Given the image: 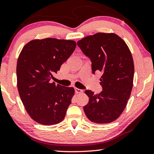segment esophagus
Returning a JSON list of instances; mask_svg holds the SVG:
<instances>
[{"label":"esophagus","instance_id":"esophagus-1","mask_svg":"<svg viewBox=\"0 0 154 154\" xmlns=\"http://www.w3.org/2000/svg\"><path fill=\"white\" fill-rule=\"evenodd\" d=\"M75 92H76L77 94H82V93L84 92L83 90L79 89V88H75Z\"/></svg>","mask_w":154,"mask_h":154}]
</instances>
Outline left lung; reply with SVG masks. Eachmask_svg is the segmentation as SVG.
Returning <instances> with one entry per match:
<instances>
[{"label": "left lung", "instance_id": "8db88e82", "mask_svg": "<svg viewBox=\"0 0 154 154\" xmlns=\"http://www.w3.org/2000/svg\"><path fill=\"white\" fill-rule=\"evenodd\" d=\"M91 60L93 73H103V91L94 94L86 90L89 100L84 107L86 116L96 123H108L119 117L127 105L133 85L134 63L124 41L114 33H98L77 42Z\"/></svg>", "mask_w": 154, "mask_h": 154}]
</instances>
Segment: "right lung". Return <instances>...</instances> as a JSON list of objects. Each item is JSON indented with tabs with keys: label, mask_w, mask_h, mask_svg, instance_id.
I'll return each instance as SVG.
<instances>
[{
	"label": "right lung",
	"mask_w": 154,
	"mask_h": 154,
	"mask_svg": "<svg viewBox=\"0 0 154 154\" xmlns=\"http://www.w3.org/2000/svg\"><path fill=\"white\" fill-rule=\"evenodd\" d=\"M76 47L74 40H33L23 47L17 64V88L27 113L42 125L64 119L75 94L72 87L51 83L53 75Z\"/></svg>",
	"instance_id": "1"
}]
</instances>
